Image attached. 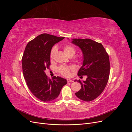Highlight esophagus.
Wrapping results in <instances>:
<instances>
[{"mask_svg": "<svg viewBox=\"0 0 132 132\" xmlns=\"http://www.w3.org/2000/svg\"><path fill=\"white\" fill-rule=\"evenodd\" d=\"M67 82H73V81L71 79H67Z\"/></svg>", "mask_w": 132, "mask_h": 132, "instance_id": "34e87169", "label": "esophagus"}]
</instances>
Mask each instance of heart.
Returning a JSON list of instances; mask_svg holds the SVG:
<instances>
[{
    "instance_id": "obj_1",
    "label": "heart",
    "mask_w": 132,
    "mask_h": 132,
    "mask_svg": "<svg viewBox=\"0 0 132 132\" xmlns=\"http://www.w3.org/2000/svg\"><path fill=\"white\" fill-rule=\"evenodd\" d=\"M64 51L65 53L68 57H73L76 53V49L70 45H66L63 47ZM57 51V48L55 47H54L51 50L50 57L51 59H53L54 57V54ZM75 70V68L72 66H65L61 65L58 68V72L61 74L62 75L65 77H68L70 75V71Z\"/></svg>"
}]
</instances>
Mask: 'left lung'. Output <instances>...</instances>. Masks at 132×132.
<instances>
[{
  "mask_svg": "<svg viewBox=\"0 0 132 132\" xmlns=\"http://www.w3.org/2000/svg\"><path fill=\"white\" fill-rule=\"evenodd\" d=\"M71 42L80 48L83 54V64L78 75L87 76L85 81L77 80L81 89L75 95L81 100L91 101L101 95L109 81V54L101 43L89 38H74Z\"/></svg>",
  "mask_w": 132,
  "mask_h": 132,
  "instance_id": "left-lung-1",
  "label": "left lung"
}]
</instances>
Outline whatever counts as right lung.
Returning <instances> with one entry per match:
<instances>
[{"label": "right lung", "instance_id": "right-lung-1", "mask_svg": "<svg viewBox=\"0 0 132 132\" xmlns=\"http://www.w3.org/2000/svg\"><path fill=\"white\" fill-rule=\"evenodd\" d=\"M64 38L42 34L30 41L25 48L22 58L23 77L32 94L41 101L56 98L67 83L66 79L59 77L51 80L45 72L50 68L52 48Z\"/></svg>", "mask_w": 132, "mask_h": 132}]
</instances>
